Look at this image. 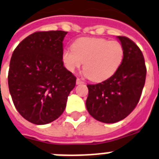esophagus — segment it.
Listing matches in <instances>:
<instances>
[{
  "mask_svg": "<svg viewBox=\"0 0 159 159\" xmlns=\"http://www.w3.org/2000/svg\"><path fill=\"white\" fill-rule=\"evenodd\" d=\"M82 83H84V82L83 81H82V80L80 79V78H77V84H82Z\"/></svg>",
  "mask_w": 159,
  "mask_h": 159,
  "instance_id": "1",
  "label": "esophagus"
}]
</instances>
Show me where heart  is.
I'll return each mask as SVG.
<instances>
[{
    "mask_svg": "<svg viewBox=\"0 0 159 159\" xmlns=\"http://www.w3.org/2000/svg\"><path fill=\"white\" fill-rule=\"evenodd\" d=\"M123 57V45L117 41L82 37L72 43L71 49L62 52L61 61L70 71H74L83 62V70L88 79L102 82L117 71Z\"/></svg>",
    "mask_w": 159,
    "mask_h": 159,
    "instance_id": "1",
    "label": "heart"
}]
</instances>
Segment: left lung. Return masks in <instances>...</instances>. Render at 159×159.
<instances>
[{"label": "left lung", "instance_id": "8db88e82", "mask_svg": "<svg viewBox=\"0 0 159 159\" xmlns=\"http://www.w3.org/2000/svg\"><path fill=\"white\" fill-rule=\"evenodd\" d=\"M124 50L117 71L102 82L89 84L86 107L89 114L105 123H117L136 107L146 79L147 69L143 53L126 36H117Z\"/></svg>", "mask_w": 159, "mask_h": 159}]
</instances>
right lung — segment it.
<instances>
[{
	"label": "right lung",
	"mask_w": 159,
	"mask_h": 159,
	"mask_svg": "<svg viewBox=\"0 0 159 159\" xmlns=\"http://www.w3.org/2000/svg\"><path fill=\"white\" fill-rule=\"evenodd\" d=\"M66 31H36L16 48L10 61L8 86L18 112L30 123L44 125L66 108L76 77L63 66Z\"/></svg>",
	"instance_id": "obj_1"
}]
</instances>
